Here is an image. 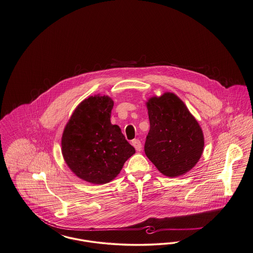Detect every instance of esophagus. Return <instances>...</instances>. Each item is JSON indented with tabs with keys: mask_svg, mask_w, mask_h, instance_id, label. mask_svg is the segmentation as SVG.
Here are the masks:
<instances>
[{
	"mask_svg": "<svg viewBox=\"0 0 253 253\" xmlns=\"http://www.w3.org/2000/svg\"><path fill=\"white\" fill-rule=\"evenodd\" d=\"M132 145L137 152H140L142 150V145L139 139H133L132 141Z\"/></svg>",
	"mask_w": 253,
	"mask_h": 253,
	"instance_id": "esophagus-1",
	"label": "esophagus"
}]
</instances>
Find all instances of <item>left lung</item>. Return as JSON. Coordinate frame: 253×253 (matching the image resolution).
<instances>
[{"label":"left lung","mask_w":253,"mask_h":253,"mask_svg":"<svg viewBox=\"0 0 253 253\" xmlns=\"http://www.w3.org/2000/svg\"><path fill=\"white\" fill-rule=\"evenodd\" d=\"M146 106L150 121L146 156L168 177L187 173L204 151V134L199 123L173 93L152 96Z\"/></svg>","instance_id":"obj_1"}]
</instances>
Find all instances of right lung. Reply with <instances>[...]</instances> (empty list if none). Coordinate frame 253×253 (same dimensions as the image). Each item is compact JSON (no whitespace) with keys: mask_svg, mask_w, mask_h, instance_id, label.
<instances>
[{"mask_svg":"<svg viewBox=\"0 0 253 253\" xmlns=\"http://www.w3.org/2000/svg\"><path fill=\"white\" fill-rule=\"evenodd\" d=\"M114 101L108 96H89L73 112L61 137L66 165L81 179L106 184L115 179L135 153L118 125L111 123Z\"/></svg>","mask_w":253,"mask_h":253,"instance_id":"add662e5","label":"right lung"}]
</instances>
